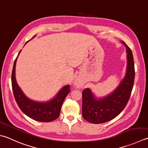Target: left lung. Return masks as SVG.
<instances>
[{
	"instance_id": "left-lung-1",
	"label": "left lung",
	"mask_w": 148,
	"mask_h": 148,
	"mask_svg": "<svg viewBox=\"0 0 148 148\" xmlns=\"http://www.w3.org/2000/svg\"><path fill=\"white\" fill-rule=\"evenodd\" d=\"M127 52V68L126 75L119 85L111 94L97 98L90 88L82 92V115L88 122L100 124L108 122L122 112L131 95L134 84L135 66L132 50L126 44Z\"/></svg>"
}]
</instances>
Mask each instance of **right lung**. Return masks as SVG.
<instances>
[{
	"label": "right lung",
	"mask_w": 148,
	"mask_h": 148,
	"mask_svg": "<svg viewBox=\"0 0 148 148\" xmlns=\"http://www.w3.org/2000/svg\"><path fill=\"white\" fill-rule=\"evenodd\" d=\"M17 58L18 56L14 62L11 74V83L14 99L20 109L28 117L40 122H51L56 119L60 115L63 101L71 91L70 85L63 86L53 99L47 102H38L29 99L24 94L16 83L15 66Z\"/></svg>",
	"instance_id": "1"
}]
</instances>
